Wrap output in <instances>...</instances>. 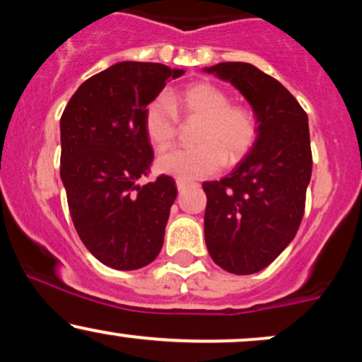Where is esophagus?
Here are the masks:
<instances>
[{"instance_id":"34e87169","label":"esophagus","mask_w":362,"mask_h":362,"mask_svg":"<svg viewBox=\"0 0 362 362\" xmlns=\"http://www.w3.org/2000/svg\"><path fill=\"white\" fill-rule=\"evenodd\" d=\"M189 182H185V180H177V189H178V192H185L187 189H189Z\"/></svg>"}]
</instances>
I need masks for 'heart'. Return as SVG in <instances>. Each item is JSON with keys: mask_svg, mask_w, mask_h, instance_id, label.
Masks as SVG:
<instances>
[{"mask_svg": "<svg viewBox=\"0 0 362 362\" xmlns=\"http://www.w3.org/2000/svg\"><path fill=\"white\" fill-rule=\"evenodd\" d=\"M187 117L202 120L197 148H175L158 158V170L178 180L213 175L226 163H236L250 151L257 138L255 117L247 107L231 103L230 95L207 81H197L172 95ZM172 102L158 97L144 112V129L156 148L165 149L178 132V114Z\"/></svg>", "mask_w": 362, "mask_h": 362, "instance_id": "heart-1", "label": "heart"}]
</instances>
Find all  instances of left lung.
Wrapping results in <instances>:
<instances>
[{"mask_svg":"<svg viewBox=\"0 0 362 362\" xmlns=\"http://www.w3.org/2000/svg\"><path fill=\"white\" fill-rule=\"evenodd\" d=\"M252 105L257 138L230 175L204 182V236L219 267L247 276L272 264L298 233L311 178L308 115L279 81L248 62L206 68Z\"/></svg>","mask_w":362,"mask_h":362,"instance_id":"obj_1","label":"left lung"}]
</instances>
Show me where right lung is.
Returning <instances> with one entry per match:
<instances>
[{
	"label": "right lung",
	"mask_w": 362,
	"mask_h": 362,
	"mask_svg": "<svg viewBox=\"0 0 362 362\" xmlns=\"http://www.w3.org/2000/svg\"><path fill=\"white\" fill-rule=\"evenodd\" d=\"M160 62L124 61L86 80L61 117V180L83 245L102 264L134 271L163 247L175 180L139 185L153 163L144 129L146 107L170 78Z\"/></svg>",
	"instance_id": "right-lung-1"
}]
</instances>
